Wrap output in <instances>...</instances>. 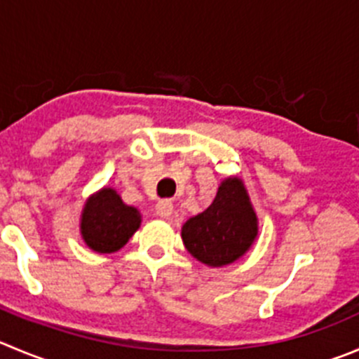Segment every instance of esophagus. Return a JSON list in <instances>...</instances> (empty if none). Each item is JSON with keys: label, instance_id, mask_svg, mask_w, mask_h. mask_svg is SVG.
Returning <instances> with one entry per match:
<instances>
[{"label": "esophagus", "instance_id": "34e87169", "mask_svg": "<svg viewBox=\"0 0 359 359\" xmlns=\"http://www.w3.org/2000/svg\"><path fill=\"white\" fill-rule=\"evenodd\" d=\"M172 210H174V206H172V203H170L169 199L160 201V203L155 206L156 215H158L160 218H169L170 215H172Z\"/></svg>", "mask_w": 359, "mask_h": 359}]
</instances>
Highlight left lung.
<instances>
[{
  "label": "left lung",
  "instance_id": "obj_1",
  "mask_svg": "<svg viewBox=\"0 0 359 359\" xmlns=\"http://www.w3.org/2000/svg\"><path fill=\"white\" fill-rule=\"evenodd\" d=\"M259 236V218L243 180L229 176L203 213L182 227V240L192 257L208 268H222L243 257Z\"/></svg>",
  "mask_w": 359,
  "mask_h": 359
}]
</instances>
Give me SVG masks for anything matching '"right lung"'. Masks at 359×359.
<instances>
[{
	"mask_svg": "<svg viewBox=\"0 0 359 359\" xmlns=\"http://www.w3.org/2000/svg\"><path fill=\"white\" fill-rule=\"evenodd\" d=\"M137 208L123 203L112 187L91 194L81 211V238L97 254H112L125 247L141 227Z\"/></svg>",
	"mask_w": 359,
	"mask_h": 359,
	"instance_id": "add662e5",
	"label": "right lung"
}]
</instances>
